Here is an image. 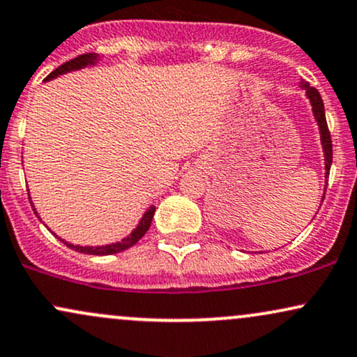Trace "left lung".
<instances>
[{"instance_id":"8db88e82","label":"left lung","mask_w":357,"mask_h":357,"mask_svg":"<svg viewBox=\"0 0 357 357\" xmlns=\"http://www.w3.org/2000/svg\"><path fill=\"white\" fill-rule=\"evenodd\" d=\"M301 88L306 91V96L309 102H311L312 108V114H314V119L317 123V128H319V136H321V146H323V153H324V178H329V169H331V162H333V143H331V135L328 130V123H326V113H324V102L323 98H321L319 91L316 88H311L306 81H301ZM326 186H328V181H326ZM324 195H326V188H324ZM324 195L321 197V201L324 199Z\"/></svg>"}]
</instances>
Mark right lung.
I'll use <instances>...</instances> for the list:
<instances>
[{
	"label": "right lung",
	"instance_id": "right-lung-1",
	"mask_svg": "<svg viewBox=\"0 0 357 357\" xmlns=\"http://www.w3.org/2000/svg\"><path fill=\"white\" fill-rule=\"evenodd\" d=\"M98 61H100V56H98V54H94V53L81 54V56H78V58L71 59V61L64 63L59 68H56L53 73H50V75L46 76L45 81H51V79L58 78V76L66 75V73H71V71H79V70H83V68H91V66H94V64H98ZM29 203H31V208H33L34 214H36V216H38L36 208H34V204H33V201H31V196H29ZM154 211H156V206L151 204L148 209H146V213L143 214V218H141L139 222H137V226L131 231L130 234L126 236V238H123L121 241H118V243L105 244V246H79V244H71V243L64 241V239L59 238V236H56L53 231H51V233H53L56 238L59 239V241L66 244L68 248L75 249V251H78V252H83V255H93V256L116 255V252L126 251V249H130L131 246H135V244L139 241L141 238H143V236L146 234V231H148L149 226H151ZM38 218H40V216H38ZM40 221H41V218H40Z\"/></svg>",
	"mask_w": 357,
	"mask_h": 357
}]
</instances>
